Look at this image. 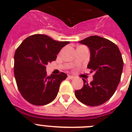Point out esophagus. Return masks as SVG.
I'll use <instances>...</instances> for the list:
<instances>
[{"label":"esophagus","mask_w":132,"mask_h":132,"mask_svg":"<svg viewBox=\"0 0 132 132\" xmlns=\"http://www.w3.org/2000/svg\"><path fill=\"white\" fill-rule=\"evenodd\" d=\"M68 78L69 79H74V77L73 76H72V75H68Z\"/></svg>","instance_id":"1"}]
</instances>
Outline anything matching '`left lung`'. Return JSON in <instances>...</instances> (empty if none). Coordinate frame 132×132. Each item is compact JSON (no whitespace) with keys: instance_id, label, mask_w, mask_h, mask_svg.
<instances>
[{"instance_id":"left-lung-1","label":"left lung","mask_w":132,"mask_h":132,"mask_svg":"<svg viewBox=\"0 0 132 132\" xmlns=\"http://www.w3.org/2000/svg\"><path fill=\"white\" fill-rule=\"evenodd\" d=\"M79 42L89 49L87 67L94 76L90 83L82 79L83 87L75 90V94L86 105H101L112 96L120 81L123 65L122 55L116 44L100 36H90Z\"/></svg>"}]
</instances>
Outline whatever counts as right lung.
Here are the masks:
<instances>
[{
  "mask_svg": "<svg viewBox=\"0 0 132 132\" xmlns=\"http://www.w3.org/2000/svg\"><path fill=\"white\" fill-rule=\"evenodd\" d=\"M69 42H57L44 34L29 36L14 53V73L18 90L31 104L42 106L54 100L65 73L47 76L45 66L55 61L61 50Z\"/></svg>",
  "mask_w": 132,
  "mask_h": 132,
  "instance_id": "add662e5",
  "label": "right lung"
}]
</instances>
